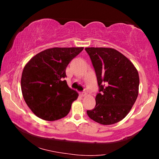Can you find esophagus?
<instances>
[{"instance_id":"esophagus-1","label":"esophagus","mask_w":159,"mask_h":159,"mask_svg":"<svg viewBox=\"0 0 159 159\" xmlns=\"http://www.w3.org/2000/svg\"><path fill=\"white\" fill-rule=\"evenodd\" d=\"M79 95L80 97H85L87 94H86V93H80Z\"/></svg>"}]
</instances>
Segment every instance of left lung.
I'll return each instance as SVG.
<instances>
[{"instance_id": "1", "label": "left lung", "mask_w": 159, "mask_h": 159, "mask_svg": "<svg viewBox=\"0 0 159 159\" xmlns=\"http://www.w3.org/2000/svg\"><path fill=\"white\" fill-rule=\"evenodd\" d=\"M95 69L99 93L96 105L87 114L102 125L123 120L133 107L139 93L138 71L130 60L110 48H86Z\"/></svg>"}]
</instances>
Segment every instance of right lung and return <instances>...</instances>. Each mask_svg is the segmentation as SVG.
Instances as JSON below:
<instances>
[{
  "mask_svg": "<svg viewBox=\"0 0 159 159\" xmlns=\"http://www.w3.org/2000/svg\"><path fill=\"white\" fill-rule=\"evenodd\" d=\"M83 50V47L49 48L26 64L21 74V93L36 116L53 121L69 114L79 94L64 80L66 68Z\"/></svg>",
  "mask_w": 159,
  "mask_h": 159,
  "instance_id": "right-lung-1",
  "label": "right lung"
}]
</instances>
